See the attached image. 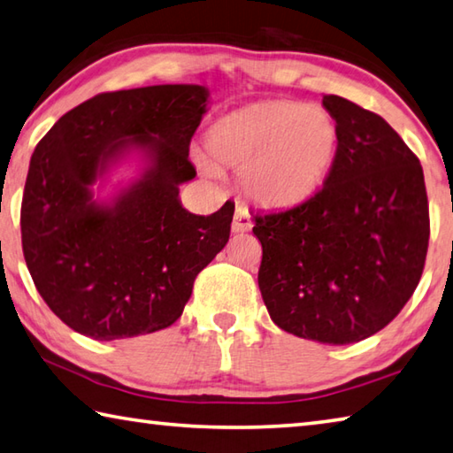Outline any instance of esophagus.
Masks as SVG:
<instances>
[{
	"label": "esophagus",
	"mask_w": 453,
	"mask_h": 453,
	"mask_svg": "<svg viewBox=\"0 0 453 453\" xmlns=\"http://www.w3.org/2000/svg\"><path fill=\"white\" fill-rule=\"evenodd\" d=\"M253 226L251 216L245 205H237L235 213H234V221H232V232L234 234H243V232H250Z\"/></svg>",
	"instance_id": "esophagus-1"
}]
</instances>
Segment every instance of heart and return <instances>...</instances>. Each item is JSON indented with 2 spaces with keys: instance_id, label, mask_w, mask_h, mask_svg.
<instances>
[{
  "instance_id": "1",
  "label": "heart",
  "mask_w": 453,
  "mask_h": 453,
  "mask_svg": "<svg viewBox=\"0 0 453 453\" xmlns=\"http://www.w3.org/2000/svg\"><path fill=\"white\" fill-rule=\"evenodd\" d=\"M339 152V125L319 104L257 101L221 117L205 134L203 168L240 170L248 198L287 210L315 196Z\"/></svg>"
}]
</instances>
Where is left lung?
Masks as SVG:
<instances>
[{"mask_svg": "<svg viewBox=\"0 0 453 453\" xmlns=\"http://www.w3.org/2000/svg\"><path fill=\"white\" fill-rule=\"evenodd\" d=\"M339 152L320 190L257 213L259 291L273 323L301 339L350 344L398 315L420 283L430 240L422 164L382 117L326 95Z\"/></svg>", "mask_w": 453, "mask_h": 453, "instance_id": "left-lung-1", "label": "left lung"}]
</instances>
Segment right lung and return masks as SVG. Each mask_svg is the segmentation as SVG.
Segmentation results:
<instances>
[{"instance_id": "add662e5", "label": "right lung", "mask_w": 453, "mask_h": 453, "mask_svg": "<svg viewBox=\"0 0 453 453\" xmlns=\"http://www.w3.org/2000/svg\"><path fill=\"white\" fill-rule=\"evenodd\" d=\"M208 98L200 85L103 93L63 114L35 146L23 255L39 295L73 331L114 341L170 326L226 248L234 203L196 216L178 196L196 176L188 150ZM130 155L142 160L139 176L95 199L92 186Z\"/></svg>"}]
</instances>
